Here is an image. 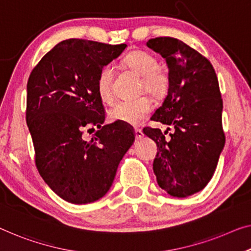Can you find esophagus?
<instances>
[{
	"instance_id": "obj_1",
	"label": "esophagus",
	"mask_w": 251,
	"mask_h": 251,
	"mask_svg": "<svg viewBox=\"0 0 251 251\" xmlns=\"http://www.w3.org/2000/svg\"><path fill=\"white\" fill-rule=\"evenodd\" d=\"M134 132H135V137H136V140H141V138L144 136V134H143V132H142V129L135 128V130H134Z\"/></svg>"
}]
</instances>
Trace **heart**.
<instances>
[{
  "mask_svg": "<svg viewBox=\"0 0 251 251\" xmlns=\"http://www.w3.org/2000/svg\"><path fill=\"white\" fill-rule=\"evenodd\" d=\"M124 64L141 77V85L145 91L154 97L162 96L167 91L169 77L163 70L158 67L154 56L143 50H135L125 56ZM113 65H104L98 74L97 90L103 102L113 100ZM152 110V103L147 97H140L134 100L119 101L108 111L113 122H121L127 125H140Z\"/></svg>",
  "mask_w": 251,
  "mask_h": 251,
  "instance_id": "obj_1",
  "label": "heart"
}]
</instances>
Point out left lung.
<instances>
[{"instance_id":"8db88e82","label":"left lung","mask_w":251,"mask_h":251,"mask_svg":"<svg viewBox=\"0 0 251 251\" xmlns=\"http://www.w3.org/2000/svg\"><path fill=\"white\" fill-rule=\"evenodd\" d=\"M147 45L169 70L168 95L151 117L169 127L143 129L159 150L153 171L169 195L187 197L208 184L226 144L219 81L208 59L181 40L158 37Z\"/></svg>"}]
</instances>
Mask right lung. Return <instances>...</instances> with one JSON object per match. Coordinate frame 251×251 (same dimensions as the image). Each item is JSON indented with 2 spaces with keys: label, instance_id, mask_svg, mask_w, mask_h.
Wrapping results in <instances>:
<instances>
[{
  "label": "right lung",
  "instance_id": "right-lung-1",
  "mask_svg": "<svg viewBox=\"0 0 251 251\" xmlns=\"http://www.w3.org/2000/svg\"><path fill=\"white\" fill-rule=\"evenodd\" d=\"M126 47L63 40L29 76L25 119L37 169L55 194L72 204L92 203L106 195L135 140L125 124L102 125L104 109L97 90L100 70ZM90 126L100 129L88 142L81 133Z\"/></svg>",
  "mask_w": 251,
  "mask_h": 251
}]
</instances>
